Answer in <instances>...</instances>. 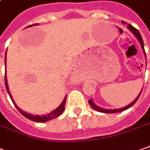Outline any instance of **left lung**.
<instances>
[{"label":"left lung","instance_id":"left-lung-1","mask_svg":"<svg viewBox=\"0 0 150 150\" xmlns=\"http://www.w3.org/2000/svg\"><path fill=\"white\" fill-rule=\"evenodd\" d=\"M122 23L123 24H125V21H122ZM127 27L129 28V30L132 33H133L134 35H135V37L138 39V40L139 41V43H140V45H141V47H142V49H143V51L144 53V54H145V56H146V54H145V51H144V41H143V39H142V37H141V35H140V34H139V30H137V29H135L134 27H133V26L131 25H127ZM143 90V89H142ZM141 92H142V91H140V93H139V95L137 97H136V99L134 100V101H133V102H131L129 105H126L125 107H123V108H121V109H114V110H108V109H102V108H101V107H99V106H97L96 105H95V103L92 101V100L91 99H90L89 101H88V102H89V104H90V105H91V107L93 108V109H95L96 110H97V111H99V112H103V113H116V112H120V111H123V110H127L128 108H129V107H131L132 105L137 101V100L139 99V96H140V94H141Z\"/></svg>","mask_w":150,"mask_h":150}]
</instances>
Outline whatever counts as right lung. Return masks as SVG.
<instances>
[{
    "label": "right lung",
    "instance_id": "obj_1",
    "mask_svg": "<svg viewBox=\"0 0 150 150\" xmlns=\"http://www.w3.org/2000/svg\"><path fill=\"white\" fill-rule=\"evenodd\" d=\"M36 24H34V25H35ZM31 25H29L28 27H30ZM6 57H5V66H6ZM5 84H6V90L8 91V93H9V95H10V97H11V99L12 102H13V104L15 105V106L16 107V109L20 112H21V114L24 115L25 117H26L27 119L31 120H33V121H35V122H45V121H48L49 120H52L54 119V118H57L58 116L61 115L62 113L63 112V110L65 109V103H66V98H67V96L65 97V99L63 100V103L61 104V105H59V107L56 109V110H53L52 112H50L49 114L48 115H30V114H28V113H26V112H24V111H22L21 109H19V107L17 106L16 104H15V102L14 101L12 100V97L11 96V94H10V92H9V88H8V84H7V80H6V73H5Z\"/></svg>",
    "mask_w": 150,
    "mask_h": 150
}]
</instances>
